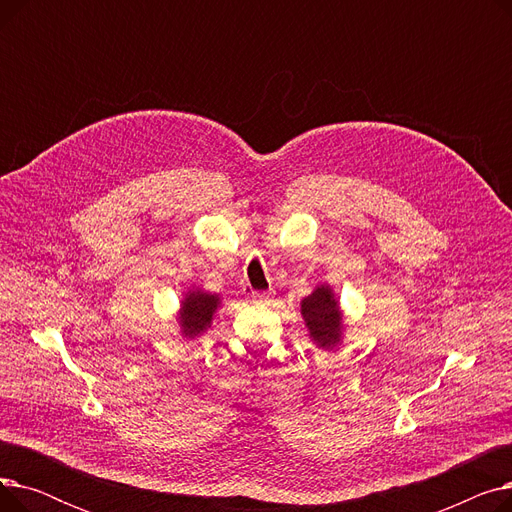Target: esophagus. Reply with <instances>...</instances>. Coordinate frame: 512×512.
I'll return each mask as SVG.
<instances>
[{"mask_svg": "<svg viewBox=\"0 0 512 512\" xmlns=\"http://www.w3.org/2000/svg\"><path fill=\"white\" fill-rule=\"evenodd\" d=\"M270 297H272V290H253L255 301H267Z\"/></svg>", "mask_w": 512, "mask_h": 512, "instance_id": "obj_1", "label": "esophagus"}]
</instances>
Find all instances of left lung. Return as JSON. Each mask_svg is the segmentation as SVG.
<instances>
[{"mask_svg":"<svg viewBox=\"0 0 512 512\" xmlns=\"http://www.w3.org/2000/svg\"><path fill=\"white\" fill-rule=\"evenodd\" d=\"M303 317L307 321V328L313 336V340L330 348L340 338V313L338 303L334 301V294L328 286H319L311 297H307L301 305Z\"/></svg>","mask_w":512,"mask_h":512,"instance_id":"obj_1","label":"left lung"}]
</instances>
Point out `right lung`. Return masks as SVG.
I'll list each match as a JSON object with an SVG mask.
<instances>
[{"instance_id":"1","label":"right lung","mask_w":512,"mask_h":512,"mask_svg":"<svg viewBox=\"0 0 512 512\" xmlns=\"http://www.w3.org/2000/svg\"><path fill=\"white\" fill-rule=\"evenodd\" d=\"M220 299L213 297V294L207 292H188L184 299V309L180 315V324L182 332L186 336H197L201 334L209 324H211V315L218 309Z\"/></svg>"}]
</instances>
